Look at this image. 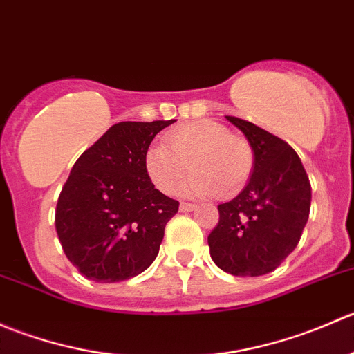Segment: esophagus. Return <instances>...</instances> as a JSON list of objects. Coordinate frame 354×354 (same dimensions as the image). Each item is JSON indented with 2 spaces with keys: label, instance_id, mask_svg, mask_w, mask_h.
<instances>
[{
  "label": "esophagus",
  "instance_id": "1",
  "mask_svg": "<svg viewBox=\"0 0 354 354\" xmlns=\"http://www.w3.org/2000/svg\"><path fill=\"white\" fill-rule=\"evenodd\" d=\"M195 209H197V205H195V203H188V202H181L180 203L181 212H190V210H195Z\"/></svg>",
  "mask_w": 354,
  "mask_h": 354
}]
</instances>
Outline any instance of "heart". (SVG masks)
<instances>
[{"instance_id": "1", "label": "heart", "mask_w": 354, "mask_h": 354, "mask_svg": "<svg viewBox=\"0 0 354 354\" xmlns=\"http://www.w3.org/2000/svg\"><path fill=\"white\" fill-rule=\"evenodd\" d=\"M181 190L194 197L231 198L248 183L253 171V151L245 138L231 135L224 124L212 120H198L171 128L162 144L147 149L144 167L147 178L159 192L169 195L180 185L188 169Z\"/></svg>"}]
</instances>
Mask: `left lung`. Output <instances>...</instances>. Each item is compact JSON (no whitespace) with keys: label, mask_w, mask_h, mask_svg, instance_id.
Returning <instances> with one entry per match:
<instances>
[{"label":"left lung","mask_w":354,"mask_h":354,"mask_svg":"<svg viewBox=\"0 0 354 354\" xmlns=\"http://www.w3.org/2000/svg\"><path fill=\"white\" fill-rule=\"evenodd\" d=\"M253 151V171L238 197L217 205L210 257L224 272L257 277L272 272L296 248L308 221L312 187L291 145L250 121L226 116Z\"/></svg>","instance_id":"1"}]
</instances>
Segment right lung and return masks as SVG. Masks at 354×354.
Returning <instances> with one entry per match:
<instances>
[{"label":"right lung","mask_w":354,"mask_h":354,"mask_svg":"<svg viewBox=\"0 0 354 354\" xmlns=\"http://www.w3.org/2000/svg\"><path fill=\"white\" fill-rule=\"evenodd\" d=\"M174 121L113 124L71 167L55 224L68 260L87 279L120 283L156 260L180 202L151 183L144 157L156 135Z\"/></svg>","instance_id":"1"}]
</instances>
